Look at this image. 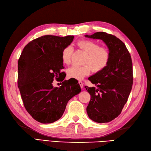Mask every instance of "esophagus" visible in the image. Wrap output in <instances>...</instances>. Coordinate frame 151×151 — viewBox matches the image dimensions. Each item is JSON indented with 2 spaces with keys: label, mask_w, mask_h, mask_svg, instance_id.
<instances>
[{
  "label": "esophagus",
  "mask_w": 151,
  "mask_h": 151,
  "mask_svg": "<svg viewBox=\"0 0 151 151\" xmlns=\"http://www.w3.org/2000/svg\"><path fill=\"white\" fill-rule=\"evenodd\" d=\"M78 83L80 84V87L82 88H83V82H82V81H78Z\"/></svg>",
  "instance_id": "1"
}]
</instances>
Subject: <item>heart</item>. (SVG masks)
I'll list each match as a JSON object with an SVG mask.
<instances>
[{"mask_svg": "<svg viewBox=\"0 0 151 151\" xmlns=\"http://www.w3.org/2000/svg\"><path fill=\"white\" fill-rule=\"evenodd\" d=\"M78 47L87 53L82 66L73 65L67 71L69 78L76 80L83 79L91 73L98 72L105 68L110 59V52L105 47H101L98 42L89 40H80L76 43ZM73 48L67 46L62 52V60L64 64L69 65L71 61Z\"/></svg>", "mask_w": 151, "mask_h": 151, "instance_id": "heart-1", "label": "heart"}]
</instances>
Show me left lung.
<instances>
[{"label":"left lung","mask_w":151,"mask_h":151,"mask_svg":"<svg viewBox=\"0 0 151 151\" xmlns=\"http://www.w3.org/2000/svg\"><path fill=\"white\" fill-rule=\"evenodd\" d=\"M86 37L103 40L110 52L106 66L88 78L96 87H86L91 95L87 107L88 117L98 123L109 122L121 114L133 85V64L124 43L104 32Z\"/></svg>","instance_id":"obj_1"}]
</instances>
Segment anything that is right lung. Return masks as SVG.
Segmentation results:
<instances>
[{
	"instance_id": "right-lung-1",
	"label": "right lung",
	"mask_w": 151,
	"mask_h": 151,
	"mask_svg": "<svg viewBox=\"0 0 151 151\" xmlns=\"http://www.w3.org/2000/svg\"><path fill=\"white\" fill-rule=\"evenodd\" d=\"M74 36L46 35L35 39L23 50L18 62V86L24 105L36 121L52 123L63 115L69 99L81 91L77 81L64 80L54 87V79L63 81L65 75L62 60L63 49Z\"/></svg>"
}]
</instances>
